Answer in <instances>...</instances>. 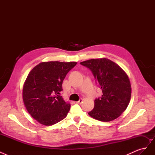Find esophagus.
Wrapping results in <instances>:
<instances>
[{"instance_id":"obj_1","label":"esophagus","mask_w":155,"mask_h":155,"mask_svg":"<svg viewBox=\"0 0 155 155\" xmlns=\"http://www.w3.org/2000/svg\"><path fill=\"white\" fill-rule=\"evenodd\" d=\"M82 102H83V100L81 99H81H79L78 101H76V103H77L78 104H81Z\"/></svg>"}]
</instances>
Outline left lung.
<instances>
[{"label": "left lung", "mask_w": 155, "mask_h": 155, "mask_svg": "<svg viewBox=\"0 0 155 155\" xmlns=\"http://www.w3.org/2000/svg\"><path fill=\"white\" fill-rule=\"evenodd\" d=\"M91 70L103 95L94 100V107L88 112L101 121L113 120L127 107L131 86L127 75L119 65L107 58L93 59L80 63Z\"/></svg>", "instance_id": "obj_1"}]
</instances>
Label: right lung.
<instances>
[{
  "mask_svg": "<svg viewBox=\"0 0 155 155\" xmlns=\"http://www.w3.org/2000/svg\"><path fill=\"white\" fill-rule=\"evenodd\" d=\"M76 62H43L33 68L24 84L22 98L29 114L40 124L52 125L66 118L70 109L60 92L64 78Z\"/></svg>",
  "mask_w": 155,
  "mask_h": 155,
  "instance_id": "obj_1",
  "label": "right lung"
}]
</instances>
